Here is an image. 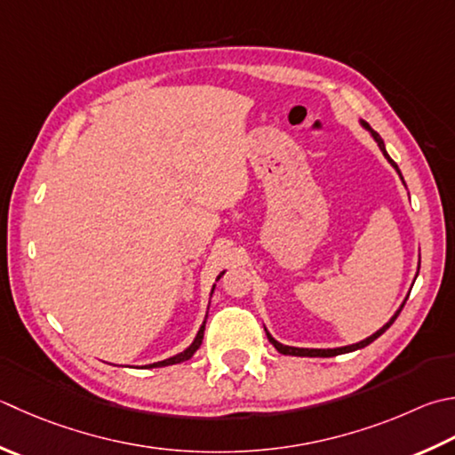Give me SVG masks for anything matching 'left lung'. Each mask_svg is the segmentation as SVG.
Listing matches in <instances>:
<instances>
[{"instance_id":"obj_1","label":"left lung","mask_w":455,"mask_h":455,"mask_svg":"<svg viewBox=\"0 0 455 455\" xmlns=\"http://www.w3.org/2000/svg\"><path fill=\"white\" fill-rule=\"evenodd\" d=\"M361 126L363 128H367L369 132H371V136L375 138V141L379 144V148H380V151H382V156H385L387 159H388V164L393 165L395 169H396V173L400 175V180H403V173H400V169H398V165L393 162V159H390V156L387 154V149H385V141H382V138L379 136L377 132H372L371 128H369V124H364V122H361ZM403 183H404V180H403ZM406 185V183H404ZM418 275V274H416ZM404 304L406 301H403V306H400L398 309H396V314L388 319V322L382 325L377 333H372L371 337H367V339H363V341H359V343H353V345H347V347H335V349H304V347H290V345H282V343H278L274 339V337L268 333V329H266V335H268V341L275 347V351L278 353H282V355H293V357H335V355H343V353H351V351H357V349H363V347H367V345H371L372 341L377 339V337H380L382 333L387 331V329L395 323V319L398 317V314L400 311H403V307H404Z\"/></svg>"}]
</instances>
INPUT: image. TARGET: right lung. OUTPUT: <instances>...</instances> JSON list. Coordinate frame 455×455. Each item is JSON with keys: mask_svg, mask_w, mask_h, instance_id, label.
<instances>
[{"mask_svg": "<svg viewBox=\"0 0 455 455\" xmlns=\"http://www.w3.org/2000/svg\"><path fill=\"white\" fill-rule=\"evenodd\" d=\"M225 274V272H220L219 274V278L220 275ZM217 278V280H219ZM212 290H215V286H212ZM212 290H211V293H212ZM204 323L207 322H203V325H201V329L197 331V337H195L193 339V343L187 347L185 351H181V353H177L175 357H169V359H165V361H157V363H151V364H144V369H156V367H167V364H177V363H183V361H187V359H191L193 355H195V351L199 349L201 347V343H203V333H204Z\"/></svg>", "mask_w": 455, "mask_h": 455, "instance_id": "add662e5", "label": "right lung"}]
</instances>
